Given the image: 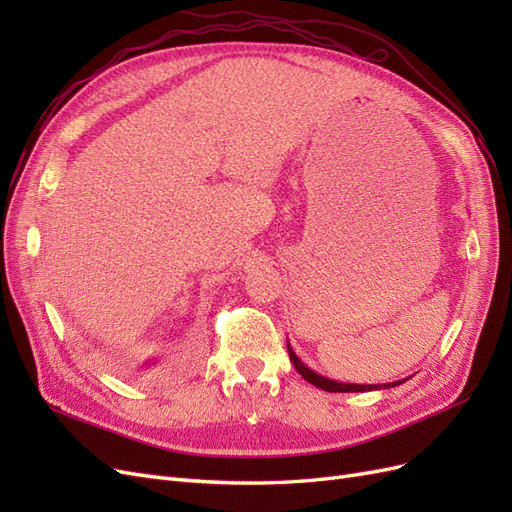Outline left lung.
I'll use <instances>...</instances> for the list:
<instances>
[{
    "label": "left lung",
    "mask_w": 512,
    "mask_h": 512,
    "mask_svg": "<svg viewBox=\"0 0 512 512\" xmlns=\"http://www.w3.org/2000/svg\"><path fill=\"white\" fill-rule=\"evenodd\" d=\"M288 344V342H286ZM288 354H290V361L294 365V369L299 371V374L309 382L318 386V389L322 391H329V393H363V391H380V389H391V386H397L401 382L406 380H397V382H386V384H350V382H337V380H331V378H324L320 374H316L314 369H309L297 354H294V350L290 348L288 344Z\"/></svg>",
    "instance_id": "obj_1"
}]
</instances>
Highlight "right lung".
<instances>
[{
	"label": "right lung",
	"mask_w": 512,
	"mask_h": 512,
	"mask_svg": "<svg viewBox=\"0 0 512 512\" xmlns=\"http://www.w3.org/2000/svg\"><path fill=\"white\" fill-rule=\"evenodd\" d=\"M143 365H145L143 369H149V367H153V365H156V359H149V361H147V363H143Z\"/></svg>",
	"instance_id": "add662e5"
}]
</instances>
